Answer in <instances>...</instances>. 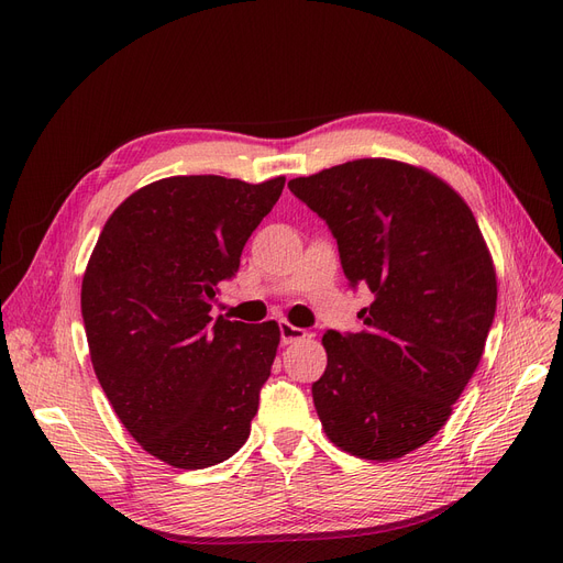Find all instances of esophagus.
<instances>
[{
	"label": "esophagus",
	"mask_w": 563,
	"mask_h": 563,
	"mask_svg": "<svg viewBox=\"0 0 563 563\" xmlns=\"http://www.w3.org/2000/svg\"><path fill=\"white\" fill-rule=\"evenodd\" d=\"M279 336H282V345H288V343H292V341L305 339L307 332L300 330V328H296V325L286 323V320H279Z\"/></svg>",
	"instance_id": "esophagus-1"
}]
</instances>
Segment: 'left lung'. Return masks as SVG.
<instances>
[{
    "label": "left lung",
    "instance_id": "left-lung-1",
    "mask_svg": "<svg viewBox=\"0 0 563 563\" xmlns=\"http://www.w3.org/2000/svg\"><path fill=\"white\" fill-rule=\"evenodd\" d=\"M288 187L330 227L345 279L373 292L362 332L323 336L320 423L357 459L406 456L446 423L484 355L497 307L486 240L459 192L396 159H353Z\"/></svg>",
    "mask_w": 563,
    "mask_h": 563
}]
</instances>
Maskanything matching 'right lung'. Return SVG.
<instances>
[{
  "instance_id": "1",
  "label": "right lung",
  "mask_w": 563,
  "mask_h": 563,
  "mask_svg": "<svg viewBox=\"0 0 563 563\" xmlns=\"http://www.w3.org/2000/svg\"><path fill=\"white\" fill-rule=\"evenodd\" d=\"M284 183L155 180L112 212L89 258L82 318L98 383L128 433L172 467L218 465L250 438L279 325L210 309Z\"/></svg>"
}]
</instances>
